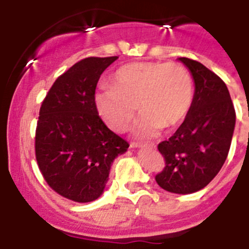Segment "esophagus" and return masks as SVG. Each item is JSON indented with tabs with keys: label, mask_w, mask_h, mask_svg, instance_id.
<instances>
[{
	"label": "esophagus",
	"mask_w": 249,
	"mask_h": 249,
	"mask_svg": "<svg viewBox=\"0 0 249 249\" xmlns=\"http://www.w3.org/2000/svg\"><path fill=\"white\" fill-rule=\"evenodd\" d=\"M132 146H133V147H146V148H151V149L156 148L155 146H142V144H138V143H133Z\"/></svg>",
	"instance_id": "esophagus-1"
}]
</instances>
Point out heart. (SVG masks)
<instances>
[{
  "mask_svg": "<svg viewBox=\"0 0 249 249\" xmlns=\"http://www.w3.org/2000/svg\"><path fill=\"white\" fill-rule=\"evenodd\" d=\"M113 85L103 86L96 94L98 113L109 128L123 132L140 108L143 114L137 132L143 137L181 123L195 97L192 74L179 63H129L117 70Z\"/></svg>",
  "mask_w": 249,
  "mask_h": 249,
  "instance_id": "b5f03b06",
  "label": "heart"
}]
</instances>
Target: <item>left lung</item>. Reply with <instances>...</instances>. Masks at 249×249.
Here are the masks:
<instances>
[{"mask_svg":"<svg viewBox=\"0 0 249 249\" xmlns=\"http://www.w3.org/2000/svg\"><path fill=\"white\" fill-rule=\"evenodd\" d=\"M195 80L192 107L168 141L158 144L166 164L156 175L163 190L188 195L202 190L221 171L230 152L236 111L227 86L195 59L181 57Z\"/></svg>","mask_w":249,"mask_h":249,"instance_id":"left-lung-1","label":"left lung"}]
</instances>
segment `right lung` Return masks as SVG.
<instances>
[{"label": "right lung", "mask_w": 249, "mask_h": 249, "mask_svg": "<svg viewBox=\"0 0 249 249\" xmlns=\"http://www.w3.org/2000/svg\"><path fill=\"white\" fill-rule=\"evenodd\" d=\"M117 56L87 57L54 81L39 108L35 152L45 181L78 203L97 199L113 160L129 147L98 116L94 93Z\"/></svg>", "instance_id": "add662e5"}]
</instances>
